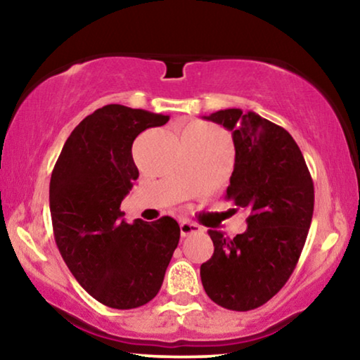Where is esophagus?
Wrapping results in <instances>:
<instances>
[{"label": "esophagus", "mask_w": 360, "mask_h": 360, "mask_svg": "<svg viewBox=\"0 0 360 360\" xmlns=\"http://www.w3.org/2000/svg\"><path fill=\"white\" fill-rule=\"evenodd\" d=\"M195 233H201V228L195 223H188V221H181L180 223V234L181 238H186V236L195 234Z\"/></svg>", "instance_id": "obj_1"}]
</instances>
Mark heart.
I'll list each match as a JSON object with an SVG mask.
<instances>
[{
	"mask_svg": "<svg viewBox=\"0 0 360 360\" xmlns=\"http://www.w3.org/2000/svg\"><path fill=\"white\" fill-rule=\"evenodd\" d=\"M184 134L193 136V137H221L219 131L216 127L210 124H203V122H198V124L190 126Z\"/></svg>",
	"mask_w": 360,
	"mask_h": 360,
	"instance_id": "obj_1",
	"label": "heart"
}]
</instances>
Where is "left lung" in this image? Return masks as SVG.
Returning a JSON list of instances; mask_svg holds the SVG:
<instances>
[{"label":"left lung","instance_id":"left-lung-1","mask_svg":"<svg viewBox=\"0 0 360 360\" xmlns=\"http://www.w3.org/2000/svg\"><path fill=\"white\" fill-rule=\"evenodd\" d=\"M205 120L233 134L236 159L226 198L248 210L249 218L245 233L233 239L208 231L214 252L201 264V283L219 307L249 311L277 295L297 267L313 218V180L283 127L238 108Z\"/></svg>","mask_w":360,"mask_h":360}]
</instances>
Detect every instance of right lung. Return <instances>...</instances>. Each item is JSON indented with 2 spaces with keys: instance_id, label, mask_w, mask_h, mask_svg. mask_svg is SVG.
<instances>
[{
  "instance_id": "right-lung-1",
  "label": "right lung",
  "mask_w": 360,
  "mask_h": 360,
  "mask_svg": "<svg viewBox=\"0 0 360 360\" xmlns=\"http://www.w3.org/2000/svg\"><path fill=\"white\" fill-rule=\"evenodd\" d=\"M169 120L122 105L103 106L72 131L53 167L49 203L57 248L77 282L110 308L149 303L179 245L174 218L127 224L120 210L139 176L132 142Z\"/></svg>"
}]
</instances>
